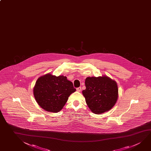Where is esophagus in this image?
Returning a JSON list of instances; mask_svg holds the SVG:
<instances>
[{
  "label": "esophagus",
  "mask_w": 151,
  "mask_h": 151,
  "mask_svg": "<svg viewBox=\"0 0 151 151\" xmlns=\"http://www.w3.org/2000/svg\"><path fill=\"white\" fill-rule=\"evenodd\" d=\"M76 90L78 91V92H81V87H78V88H77Z\"/></svg>",
  "instance_id": "obj_1"
}]
</instances>
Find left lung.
<instances>
[{
  "label": "left lung",
  "instance_id": "1",
  "mask_svg": "<svg viewBox=\"0 0 151 151\" xmlns=\"http://www.w3.org/2000/svg\"><path fill=\"white\" fill-rule=\"evenodd\" d=\"M86 89L82 91L88 108L96 114L109 111L116 103L118 90L116 82L106 76L88 77Z\"/></svg>",
  "mask_w": 151,
  "mask_h": 151
}]
</instances>
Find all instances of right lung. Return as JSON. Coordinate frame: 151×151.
Here are the masks:
<instances>
[{
    "label": "right lung",
    "mask_w": 151,
    "mask_h": 151,
    "mask_svg": "<svg viewBox=\"0 0 151 151\" xmlns=\"http://www.w3.org/2000/svg\"><path fill=\"white\" fill-rule=\"evenodd\" d=\"M75 91L72 82L66 77L49 73L40 77L33 88L37 104L45 111L52 112L60 111L70 95Z\"/></svg>",
    "instance_id": "add662e5"
}]
</instances>
